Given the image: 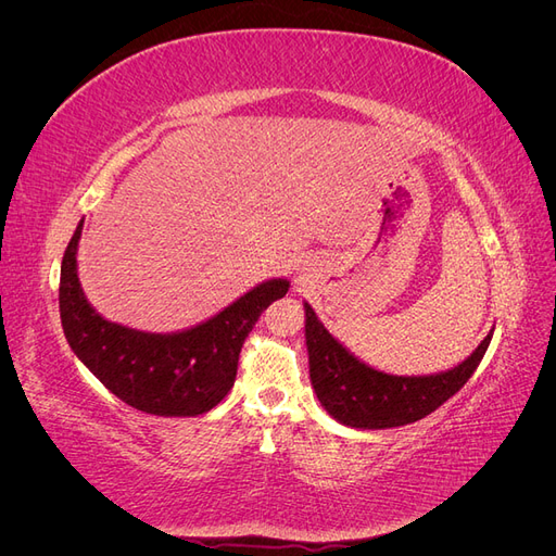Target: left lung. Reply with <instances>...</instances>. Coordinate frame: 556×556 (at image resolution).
Returning a JSON list of instances; mask_svg holds the SVG:
<instances>
[{"label":"left lung","mask_w":556,"mask_h":556,"mask_svg":"<svg viewBox=\"0 0 556 556\" xmlns=\"http://www.w3.org/2000/svg\"><path fill=\"white\" fill-rule=\"evenodd\" d=\"M306 311V348L311 384L325 410L352 429H392L417 422L457 394L490 348L494 329L473 355L441 374L394 376L364 364L333 339L311 304Z\"/></svg>","instance_id":"obj_1"}]
</instances>
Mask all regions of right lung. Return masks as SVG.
Segmentation results:
<instances>
[{
    "label": "right lung",
    "mask_w": 556,
    "mask_h": 556,
    "mask_svg": "<svg viewBox=\"0 0 556 556\" xmlns=\"http://www.w3.org/2000/svg\"><path fill=\"white\" fill-rule=\"evenodd\" d=\"M83 220L64 250L60 268V317L74 355L127 406L162 417L204 415L237 380L239 352L271 301L288 294L290 280L271 278L225 311L190 329L150 333L99 315L78 280Z\"/></svg>",
    "instance_id": "obj_1"
}]
</instances>
